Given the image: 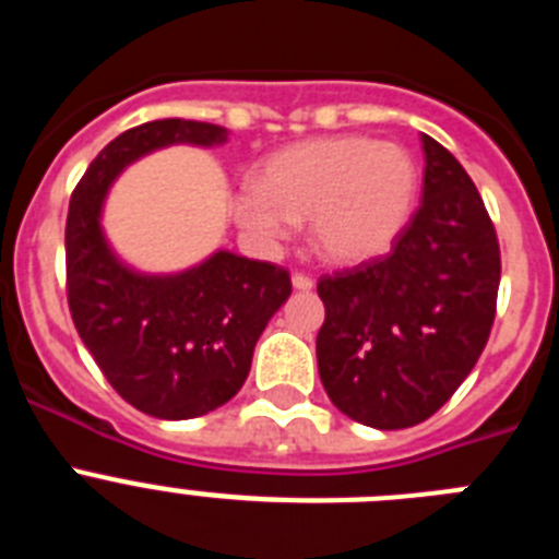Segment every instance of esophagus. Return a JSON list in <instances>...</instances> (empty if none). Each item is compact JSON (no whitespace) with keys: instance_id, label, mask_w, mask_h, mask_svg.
<instances>
[{"instance_id":"obj_1","label":"esophagus","mask_w":559,"mask_h":559,"mask_svg":"<svg viewBox=\"0 0 559 559\" xmlns=\"http://www.w3.org/2000/svg\"><path fill=\"white\" fill-rule=\"evenodd\" d=\"M290 283H294L296 290H310L313 288V280L308 274H294L290 276Z\"/></svg>"}]
</instances>
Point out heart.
I'll list each match as a JSON object with an SVG mask.
<instances>
[{
  "mask_svg": "<svg viewBox=\"0 0 559 559\" xmlns=\"http://www.w3.org/2000/svg\"><path fill=\"white\" fill-rule=\"evenodd\" d=\"M419 167L412 153L372 136H328L274 153L254 187L231 199V218L257 246L308 224L316 254L364 265L389 254L412 224Z\"/></svg>",
  "mask_w": 559,
  "mask_h": 559,
  "instance_id": "obj_1",
  "label": "heart"
}]
</instances>
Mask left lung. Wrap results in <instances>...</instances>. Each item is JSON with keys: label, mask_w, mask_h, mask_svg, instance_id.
I'll return each mask as SVG.
<instances>
[{"label": "left lung", "mask_w": 559, "mask_h": 559, "mask_svg": "<svg viewBox=\"0 0 559 559\" xmlns=\"http://www.w3.org/2000/svg\"><path fill=\"white\" fill-rule=\"evenodd\" d=\"M423 153V206L392 254L319 280L324 392L380 431L412 428L445 406L496 319V226L456 156L428 133Z\"/></svg>", "instance_id": "8db88e82"}]
</instances>
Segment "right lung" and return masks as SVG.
I'll list each match as a JSON object with an SVG mask.
<instances>
[{"mask_svg":"<svg viewBox=\"0 0 559 559\" xmlns=\"http://www.w3.org/2000/svg\"><path fill=\"white\" fill-rule=\"evenodd\" d=\"M212 122L153 120L108 142L83 173L67 215V296L78 335L133 408L192 419L229 403L249 378L271 316L290 296L280 265L218 249L179 274H142L103 231L108 187L128 165L170 145L218 147Z\"/></svg>","mask_w":559,"mask_h":559,"instance_id":"1","label":"right lung"}]
</instances>
